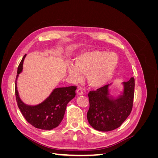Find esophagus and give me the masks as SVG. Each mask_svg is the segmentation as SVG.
Wrapping results in <instances>:
<instances>
[{
	"mask_svg": "<svg viewBox=\"0 0 158 158\" xmlns=\"http://www.w3.org/2000/svg\"><path fill=\"white\" fill-rule=\"evenodd\" d=\"M76 93H77L78 95H83V89L82 88H78L77 89V91H76Z\"/></svg>",
	"mask_w": 158,
	"mask_h": 158,
	"instance_id": "34e87169",
	"label": "esophagus"
}]
</instances>
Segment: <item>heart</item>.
I'll return each instance as SVG.
<instances>
[{
    "label": "heart",
    "instance_id": "b5f03b06",
    "mask_svg": "<svg viewBox=\"0 0 158 158\" xmlns=\"http://www.w3.org/2000/svg\"><path fill=\"white\" fill-rule=\"evenodd\" d=\"M75 66H69L70 77L75 81L82 78L85 73V79L89 86L101 88L111 80L118 64L116 54L102 51H92L81 54L75 59Z\"/></svg>",
    "mask_w": 158,
    "mask_h": 158
}]
</instances>
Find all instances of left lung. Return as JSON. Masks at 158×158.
<instances>
[{"instance_id": "left-lung-1", "label": "left lung", "mask_w": 158, "mask_h": 158, "mask_svg": "<svg viewBox=\"0 0 158 158\" xmlns=\"http://www.w3.org/2000/svg\"><path fill=\"white\" fill-rule=\"evenodd\" d=\"M123 93L119 98L110 96V84L90 91L87 118L89 125L99 131H113L120 127L131 114L135 95V78L124 82Z\"/></svg>"}]
</instances>
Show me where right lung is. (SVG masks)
<instances>
[{
  "label": "right lung",
  "instance_id": "obj_1",
  "mask_svg": "<svg viewBox=\"0 0 158 158\" xmlns=\"http://www.w3.org/2000/svg\"><path fill=\"white\" fill-rule=\"evenodd\" d=\"M25 55L19 64L15 83V95L18 106L23 116L30 125L43 130H51L58 127L63 119L66 106L76 95V85L55 89L45 101L35 106L23 103L18 95L17 78L23 69Z\"/></svg>",
  "mask_w": 158,
  "mask_h": 158
}]
</instances>
